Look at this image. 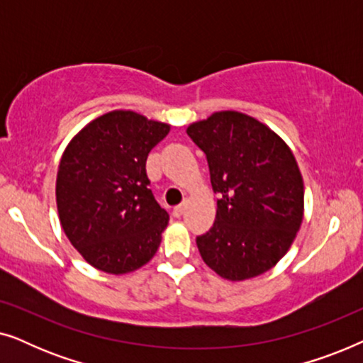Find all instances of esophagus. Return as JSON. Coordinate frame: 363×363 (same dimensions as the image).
Listing matches in <instances>:
<instances>
[{
    "label": "esophagus",
    "instance_id": "esophagus-1",
    "mask_svg": "<svg viewBox=\"0 0 363 363\" xmlns=\"http://www.w3.org/2000/svg\"><path fill=\"white\" fill-rule=\"evenodd\" d=\"M185 210H186V201H183L182 205H178V206H175L173 208V211H172V215L175 216V218H180L183 213H185Z\"/></svg>",
    "mask_w": 363,
    "mask_h": 363
}]
</instances>
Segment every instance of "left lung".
<instances>
[{
    "label": "left lung",
    "instance_id": "left-lung-1",
    "mask_svg": "<svg viewBox=\"0 0 363 363\" xmlns=\"http://www.w3.org/2000/svg\"><path fill=\"white\" fill-rule=\"evenodd\" d=\"M186 133L205 152L216 218L196 238L205 264L228 281L264 274L289 251L304 218V182L289 145L247 113L221 111Z\"/></svg>",
    "mask_w": 363,
    "mask_h": 363
}]
</instances>
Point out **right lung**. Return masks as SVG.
I'll use <instances>...</instances> for the list:
<instances>
[{
    "label": "right lung",
    "instance_id": "right-lung-1",
    "mask_svg": "<svg viewBox=\"0 0 363 363\" xmlns=\"http://www.w3.org/2000/svg\"><path fill=\"white\" fill-rule=\"evenodd\" d=\"M170 132L133 111L94 118L67 143L56 178L59 221L84 259L113 276L155 256L168 213L148 188V153Z\"/></svg>",
    "mask_w": 363,
    "mask_h": 363
}]
</instances>
